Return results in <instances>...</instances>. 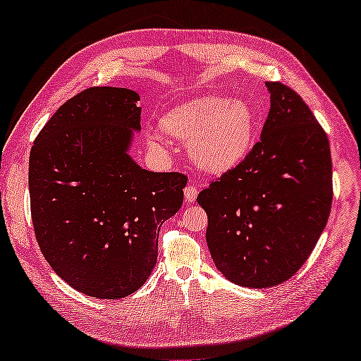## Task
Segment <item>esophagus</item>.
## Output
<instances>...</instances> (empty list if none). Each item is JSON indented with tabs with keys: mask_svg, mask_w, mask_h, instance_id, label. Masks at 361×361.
Here are the masks:
<instances>
[{
	"mask_svg": "<svg viewBox=\"0 0 361 361\" xmlns=\"http://www.w3.org/2000/svg\"><path fill=\"white\" fill-rule=\"evenodd\" d=\"M197 194H199V188H197V185L194 181H190L186 185V188H185V199L188 202H194L196 201V197H197Z\"/></svg>",
	"mask_w": 361,
	"mask_h": 361,
	"instance_id": "obj_1",
	"label": "esophagus"
}]
</instances>
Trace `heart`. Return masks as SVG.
<instances>
[{
	"mask_svg": "<svg viewBox=\"0 0 361 361\" xmlns=\"http://www.w3.org/2000/svg\"><path fill=\"white\" fill-rule=\"evenodd\" d=\"M159 128L170 140L188 142L190 159L204 173L225 175L252 151L257 114L244 99L204 94L171 107Z\"/></svg>",
	"mask_w": 361,
	"mask_h": 361,
	"instance_id": "heart-1",
	"label": "heart"
}]
</instances>
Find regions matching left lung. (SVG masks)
<instances>
[{
  "label": "left lung",
  "mask_w": 361,
  "mask_h": 361,
  "mask_svg": "<svg viewBox=\"0 0 361 361\" xmlns=\"http://www.w3.org/2000/svg\"><path fill=\"white\" fill-rule=\"evenodd\" d=\"M270 112L260 141L238 169L212 181L197 202L215 267L244 288L288 281L310 257L333 204L329 141L305 101L267 82Z\"/></svg>",
  "instance_id": "obj_1"
}]
</instances>
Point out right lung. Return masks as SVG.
I'll list each match as a JSON object with an SVG mask.
<instances>
[{
	"label": "right lung",
	"mask_w": 361,
	"mask_h": 361,
	"mask_svg": "<svg viewBox=\"0 0 361 361\" xmlns=\"http://www.w3.org/2000/svg\"><path fill=\"white\" fill-rule=\"evenodd\" d=\"M140 94L93 87L64 102L28 160L33 230L51 268L78 293L122 299L146 283L159 231L183 204L186 176L141 169L128 154Z\"/></svg>",
	"instance_id": "obj_1"
}]
</instances>
